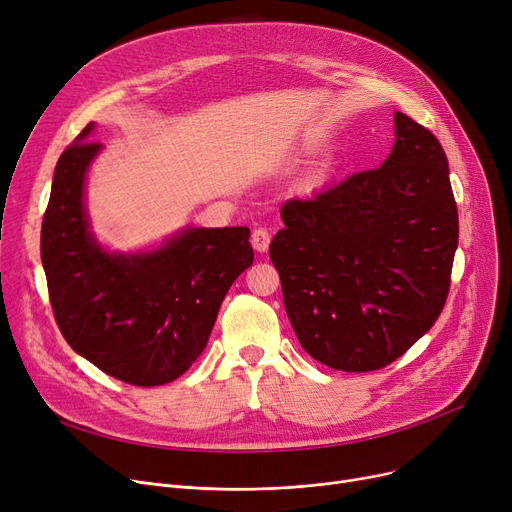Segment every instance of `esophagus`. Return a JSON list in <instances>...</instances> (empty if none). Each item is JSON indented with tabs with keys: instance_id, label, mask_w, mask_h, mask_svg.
<instances>
[{
	"instance_id": "obj_1",
	"label": "esophagus",
	"mask_w": 512,
	"mask_h": 512,
	"mask_svg": "<svg viewBox=\"0 0 512 512\" xmlns=\"http://www.w3.org/2000/svg\"><path fill=\"white\" fill-rule=\"evenodd\" d=\"M270 240H272V234L267 228H255L251 234V245L259 253L267 251V247H270Z\"/></svg>"
}]
</instances>
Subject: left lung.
Returning a JSON list of instances; mask_svg holds the SVG:
<instances>
[{
  "label": "left lung",
  "instance_id": "obj_1",
  "mask_svg": "<svg viewBox=\"0 0 512 512\" xmlns=\"http://www.w3.org/2000/svg\"><path fill=\"white\" fill-rule=\"evenodd\" d=\"M380 168L282 205L270 257L301 346L332 369L390 365L440 317L450 290L459 211L440 141L394 114Z\"/></svg>",
  "mask_w": 512,
  "mask_h": 512
}]
</instances>
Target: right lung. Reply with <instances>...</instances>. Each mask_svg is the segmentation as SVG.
Instances as JSON below:
<instances>
[{
  "instance_id": "right-lung-1",
  "label": "right lung",
  "mask_w": 512,
  "mask_h": 512,
  "mask_svg": "<svg viewBox=\"0 0 512 512\" xmlns=\"http://www.w3.org/2000/svg\"><path fill=\"white\" fill-rule=\"evenodd\" d=\"M87 124L58 159L41 261L58 328L74 351L130 386L174 382L207 346L232 282L253 263L251 230L191 228L143 255H107L83 205L101 143Z\"/></svg>"
}]
</instances>
